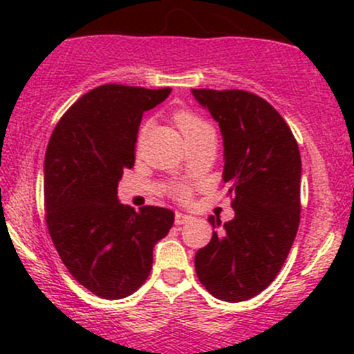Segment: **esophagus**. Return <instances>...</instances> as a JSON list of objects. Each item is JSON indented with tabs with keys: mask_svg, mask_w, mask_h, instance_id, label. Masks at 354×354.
Listing matches in <instances>:
<instances>
[{
	"mask_svg": "<svg viewBox=\"0 0 354 354\" xmlns=\"http://www.w3.org/2000/svg\"><path fill=\"white\" fill-rule=\"evenodd\" d=\"M192 217L188 216V214H183V212H176V216H174V223L178 224V226H181V224H187L190 223Z\"/></svg>",
	"mask_w": 354,
	"mask_h": 354,
	"instance_id": "1",
	"label": "esophagus"
}]
</instances>
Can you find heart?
Masks as SVG:
<instances>
[{
    "label": "heart",
    "mask_w": 354,
    "mask_h": 354,
    "mask_svg": "<svg viewBox=\"0 0 354 354\" xmlns=\"http://www.w3.org/2000/svg\"><path fill=\"white\" fill-rule=\"evenodd\" d=\"M174 123H176V127L180 128V131L183 133V137L187 138V140L197 137V135L202 133L203 130H209L210 128L209 123L203 121L198 114L192 113V111H185V109L178 111V113L174 114ZM174 195H176L178 198H187L188 190L187 188L180 187L174 190Z\"/></svg>",
    "instance_id": "heart-1"
}]
</instances>
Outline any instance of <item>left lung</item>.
Wrapping results in <instances>:
<instances>
[{
    "instance_id": "left-lung-1",
    "label": "left lung",
    "mask_w": 354,
    "mask_h": 354,
    "mask_svg": "<svg viewBox=\"0 0 354 354\" xmlns=\"http://www.w3.org/2000/svg\"><path fill=\"white\" fill-rule=\"evenodd\" d=\"M194 97L219 123L224 142L223 181L234 217L214 231L195 255L200 283L217 299L253 298L276 279L299 226L301 157L288 123L246 91L194 88Z\"/></svg>"
}]
</instances>
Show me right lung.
I'll list each match as a JSON object with an SVG mask.
<instances>
[{
    "instance_id": "add662e5",
    "label": "right lung",
    "mask_w": 354,
    "mask_h": 354,
    "mask_svg": "<svg viewBox=\"0 0 354 354\" xmlns=\"http://www.w3.org/2000/svg\"><path fill=\"white\" fill-rule=\"evenodd\" d=\"M171 88L108 84L82 95L56 124L44 159L49 234L68 272L104 299L137 291L152 269V250L169 233L174 212L118 200V183L135 164L144 111Z\"/></svg>"
}]
</instances>
